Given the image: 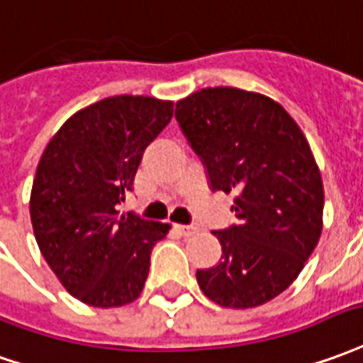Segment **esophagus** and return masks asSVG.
<instances>
[{"mask_svg": "<svg viewBox=\"0 0 363 363\" xmlns=\"http://www.w3.org/2000/svg\"><path fill=\"white\" fill-rule=\"evenodd\" d=\"M177 230H179V234H182V235H192L194 232H196V228L190 224H179L177 225Z\"/></svg>", "mask_w": 363, "mask_h": 363, "instance_id": "esophagus-1", "label": "esophagus"}]
</instances>
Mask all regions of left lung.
Wrapping results in <instances>:
<instances>
[{
    "instance_id": "8db88e82",
    "label": "left lung",
    "mask_w": 363,
    "mask_h": 363,
    "mask_svg": "<svg viewBox=\"0 0 363 363\" xmlns=\"http://www.w3.org/2000/svg\"><path fill=\"white\" fill-rule=\"evenodd\" d=\"M174 118L206 167L212 190H238V224L214 232L222 259L196 271L202 293L225 308H253L298 277L323 232L324 189L305 133L257 92L204 88Z\"/></svg>"
}]
</instances>
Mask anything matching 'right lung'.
I'll list each match as a JSON object with an SVG mask.
<instances>
[{"instance_id": "1", "label": "right lung", "mask_w": 363, "mask_h": 363, "mask_svg": "<svg viewBox=\"0 0 363 363\" xmlns=\"http://www.w3.org/2000/svg\"><path fill=\"white\" fill-rule=\"evenodd\" d=\"M171 118L173 102L111 96L76 111L43 151L29 202L35 240L62 287L86 305L123 306L143 291L151 252L171 225L120 216L118 204Z\"/></svg>"}]
</instances>
